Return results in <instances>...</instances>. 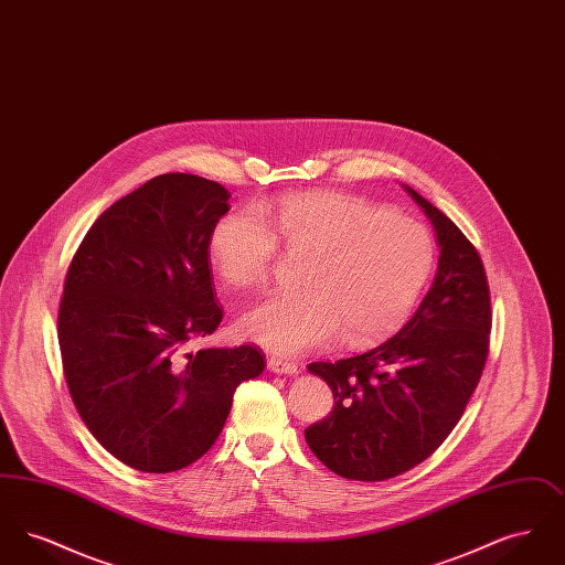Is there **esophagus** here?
I'll use <instances>...</instances> for the list:
<instances>
[{
    "instance_id": "obj_1",
    "label": "esophagus",
    "mask_w": 565,
    "mask_h": 565,
    "mask_svg": "<svg viewBox=\"0 0 565 565\" xmlns=\"http://www.w3.org/2000/svg\"><path fill=\"white\" fill-rule=\"evenodd\" d=\"M267 366H269L270 373H275V375H296L298 373V364L286 362V360L275 358V355L267 360Z\"/></svg>"
}]
</instances>
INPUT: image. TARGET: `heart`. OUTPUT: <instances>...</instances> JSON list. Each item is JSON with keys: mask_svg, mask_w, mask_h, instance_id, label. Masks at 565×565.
Returning <instances> with one entry per match:
<instances>
[{"mask_svg": "<svg viewBox=\"0 0 565 565\" xmlns=\"http://www.w3.org/2000/svg\"><path fill=\"white\" fill-rule=\"evenodd\" d=\"M311 256L300 296H267L237 320L243 339L281 355L330 345H371L394 332L422 295L434 263L428 228L348 192L292 194L269 222L252 210L212 233V265L233 288L267 281L279 256Z\"/></svg>", "mask_w": 565, "mask_h": 565, "instance_id": "obj_1", "label": "heart"}]
</instances>
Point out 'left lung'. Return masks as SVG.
Instances as JSON below:
<instances>
[{
    "instance_id": "left-lung-1",
    "label": "left lung",
    "mask_w": 565,
    "mask_h": 565,
    "mask_svg": "<svg viewBox=\"0 0 565 565\" xmlns=\"http://www.w3.org/2000/svg\"><path fill=\"white\" fill-rule=\"evenodd\" d=\"M404 189L430 217L440 247L430 292L375 350L307 366L334 396L330 415L305 430L307 445L351 481H385L428 459L461 419L489 353L491 298L477 247Z\"/></svg>"
}]
</instances>
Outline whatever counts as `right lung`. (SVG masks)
<instances>
[{
    "instance_id": "right-lung-1",
    "label": "right lung",
    "mask_w": 565,
    "mask_h": 565,
    "mask_svg": "<svg viewBox=\"0 0 565 565\" xmlns=\"http://www.w3.org/2000/svg\"><path fill=\"white\" fill-rule=\"evenodd\" d=\"M228 190L162 173L95 220L58 305L63 373L82 422L141 472L205 456L245 379L265 371L252 345L189 351L222 322L210 243Z\"/></svg>"
}]
</instances>
